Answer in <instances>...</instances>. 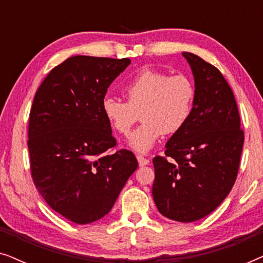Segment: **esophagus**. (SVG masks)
<instances>
[{"mask_svg":"<svg viewBox=\"0 0 263 263\" xmlns=\"http://www.w3.org/2000/svg\"><path fill=\"white\" fill-rule=\"evenodd\" d=\"M136 159H138L140 166H145V165H147V164L149 163V160L147 159V158L140 156V154H138V156H136Z\"/></svg>","mask_w":263,"mask_h":263,"instance_id":"obj_1","label":"esophagus"}]
</instances>
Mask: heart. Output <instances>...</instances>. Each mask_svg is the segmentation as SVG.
<instances>
[{"instance_id":"obj_1","label":"heart","mask_w":263,"mask_h":263,"mask_svg":"<svg viewBox=\"0 0 263 263\" xmlns=\"http://www.w3.org/2000/svg\"><path fill=\"white\" fill-rule=\"evenodd\" d=\"M127 103L105 96L102 112L110 127L127 135L139 114L142 124L129 135L128 145L136 152L147 153L163 134L181 130L192 115L195 87L183 74L168 77L164 71L143 68L125 85Z\"/></svg>"}]
</instances>
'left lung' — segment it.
Here are the masks:
<instances>
[{"label":"left lung","instance_id":"8db88e82","mask_svg":"<svg viewBox=\"0 0 263 263\" xmlns=\"http://www.w3.org/2000/svg\"><path fill=\"white\" fill-rule=\"evenodd\" d=\"M195 82L192 115L154 157L152 194L160 214L192 222L212 213L231 192L244 134L233 92L222 74L201 57L183 52Z\"/></svg>","mask_w":263,"mask_h":263}]
</instances>
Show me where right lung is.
Returning a JSON list of instances; mask_svg holds the SVG:
<instances>
[{
  "instance_id": "obj_1",
  "label": "right lung",
  "mask_w": 263,
  "mask_h": 263,
  "mask_svg": "<svg viewBox=\"0 0 263 263\" xmlns=\"http://www.w3.org/2000/svg\"><path fill=\"white\" fill-rule=\"evenodd\" d=\"M129 59L73 56L53 68L35 93L28 122L34 185L68 220L85 225L109 213L136 168L120 149L102 112V100Z\"/></svg>"
}]
</instances>
